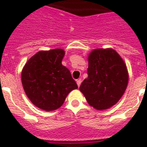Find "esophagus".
<instances>
[{"label":"esophagus","instance_id":"obj_1","mask_svg":"<svg viewBox=\"0 0 147 147\" xmlns=\"http://www.w3.org/2000/svg\"><path fill=\"white\" fill-rule=\"evenodd\" d=\"M77 84L78 86H80V84H81V80H77Z\"/></svg>","mask_w":147,"mask_h":147}]
</instances>
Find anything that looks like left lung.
I'll return each mask as SVG.
<instances>
[{
	"mask_svg": "<svg viewBox=\"0 0 147 147\" xmlns=\"http://www.w3.org/2000/svg\"><path fill=\"white\" fill-rule=\"evenodd\" d=\"M88 77L80 86L87 103L97 110L109 109L127 89L129 74L126 63L113 49H95L88 55Z\"/></svg>",
	"mask_w": 147,
	"mask_h": 147,
	"instance_id": "obj_1",
	"label": "left lung"
}]
</instances>
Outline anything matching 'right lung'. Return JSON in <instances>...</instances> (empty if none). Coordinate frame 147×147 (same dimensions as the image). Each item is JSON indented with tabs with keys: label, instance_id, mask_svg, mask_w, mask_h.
<instances>
[{
	"label": "right lung",
	"instance_id": "1",
	"mask_svg": "<svg viewBox=\"0 0 147 147\" xmlns=\"http://www.w3.org/2000/svg\"><path fill=\"white\" fill-rule=\"evenodd\" d=\"M63 49L40 51L27 61L21 72V82L27 97L45 111L60 108L77 84L70 70L62 65Z\"/></svg>",
	"mask_w": 147,
	"mask_h": 147
}]
</instances>
